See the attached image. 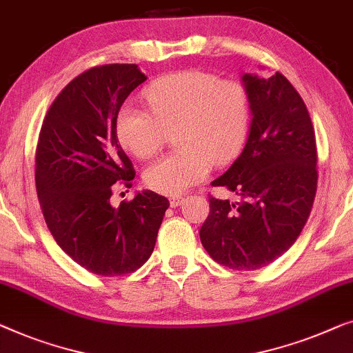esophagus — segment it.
<instances>
[{"instance_id":"1","label":"esophagus","mask_w":353,"mask_h":353,"mask_svg":"<svg viewBox=\"0 0 353 353\" xmlns=\"http://www.w3.org/2000/svg\"><path fill=\"white\" fill-rule=\"evenodd\" d=\"M183 201H185V199H183L181 196H173V197H170V207H173V208L180 207Z\"/></svg>"}]
</instances>
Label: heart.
I'll use <instances>...</instances> for the list:
<instances>
[{
	"label": "heart",
	"instance_id": "1",
	"mask_svg": "<svg viewBox=\"0 0 353 353\" xmlns=\"http://www.w3.org/2000/svg\"><path fill=\"white\" fill-rule=\"evenodd\" d=\"M150 110L122 105L116 117L117 140L145 159L164 146L170 132L180 150L151 162L143 181L151 191L178 196L205 180L214 165L231 162L250 129V99L239 81L188 70L156 79L145 90Z\"/></svg>",
	"mask_w": 353,
	"mask_h": 353
}]
</instances>
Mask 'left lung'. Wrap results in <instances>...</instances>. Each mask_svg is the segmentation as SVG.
Returning a JSON list of instances; mask_svg holds the SVG:
<instances>
[{"instance_id":"1","label":"left lung","mask_w":353,"mask_h":353,"mask_svg":"<svg viewBox=\"0 0 353 353\" xmlns=\"http://www.w3.org/2000/svg\"><path fill=\"white\" fill-rule=\"evenodd\" d=\"M242 79L253 114L248 139L212 183L240 199L210 196L201 242L218 264L256 270L282 256L307 221L319 180L316 143L307 106L283 74Z\"/></svg>"}]
</instances>
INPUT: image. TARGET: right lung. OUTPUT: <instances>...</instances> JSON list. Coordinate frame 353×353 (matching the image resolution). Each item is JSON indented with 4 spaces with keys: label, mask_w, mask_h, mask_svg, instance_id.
I'll return each mask as SVG.
<instances>
[{
    "label": "right lung",
    "mask_w": 353,
    "mask_h": 353,
    "mask_svg": "<svg viewBox=\"0 0 353 353\" xmlns=\"http://www.w3.org/2000/svg\"><path fill=\"white\" fill-rule=\"evenodd\" d=\"M145 81L134 63L94 66L60 92L39 132L34 181L46 224L73 261L105 277L135 272L148 261L170 205L152 191L117 208L110 203L114 188H132L135 176L116 117Z\"/></svg>",
    "instance_id": "right-lung-1"
}]
</instances>
